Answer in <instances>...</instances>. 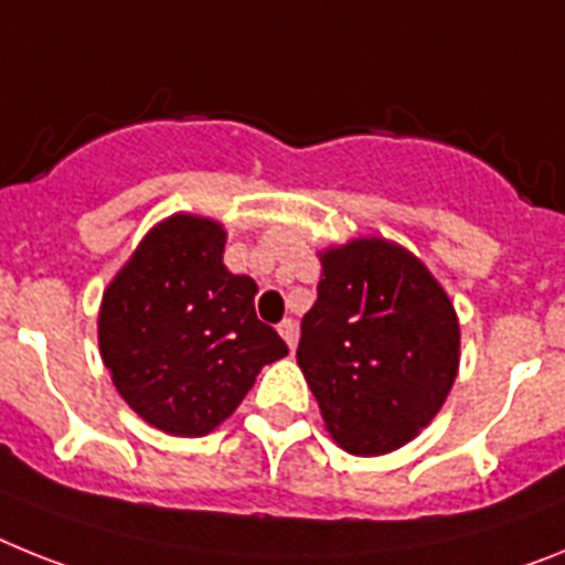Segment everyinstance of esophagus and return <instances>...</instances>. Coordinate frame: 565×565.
<instances>
[{
    "label": "esophagus",
    "instance_id": "34e87169",
    "mask_svg": "<svg viewBox=\"0 0 565 565\" xmlns=\"http://www.w3.org/2000/svg\"><path fill=\"white\" fill-rule=\"evenodd\" d=\"M278 335H281L284 341H287L289 350H296V341H298V327H296V321H289V318H284V321L278 323Z\"/></svg>",
    "mask_w": 565,
    "mask_h": 565
}]
</instances>
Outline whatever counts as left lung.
<instances>
[{
  "instance_id": "left-lung-1",
  "label": "left lung",
  "mask_w": 565,
  "mask_h": 565,
  "mask_svg": "<svg viewBox=\"0 0 565 565\" xmlns=\"http://www.w3.org/2000/svg\"><path fill=\"white\" fill-rule=\"evenodd\" d=\"M318 258V301L301 321L298 366L343 452H395L431 424L458 377L455 303L418 255L377 235Z\"/></svg>"
}]
</instances>
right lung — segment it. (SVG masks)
I'll use <instances>...</instances> for the list:
<instances>
[{
    "label": "right lung",
    "mask_w": 565,
    "mask_h": 565,
    "mask_svg": "<svg viewBox=\"0 0 565 565\" xmlns=\"http://www.w3.org/2000/svg\"><path fill=\"white\" fill-rule=\"evenodd\" d=\"M227 233L173 213L107 284L99 352L125 404L156 429L201 438L238 409L287 343L258 321V284L224 267Z\"/></svg>",
    "instance_id": "1"
}]
</instances>
